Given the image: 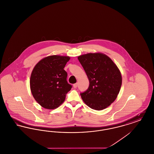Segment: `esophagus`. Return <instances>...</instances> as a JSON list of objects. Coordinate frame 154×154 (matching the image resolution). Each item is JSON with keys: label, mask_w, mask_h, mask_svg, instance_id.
<instances>
[{"label": "esophagus", "mask_w": 154, "mask_h": 154, "mask_svg": "<svg viewBox=\"0 0 154 154\" xmlns=\"http://www.w3.org/2000/svg\"><path fill=\"white\" fill-rule=\"evenodd\" d=\"M77 83H75V84H73V87L74 88H77Z\"/></svg>", "instance_id": "34e87169"}]
</instances>
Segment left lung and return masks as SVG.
<instances>
[{
  "mask_svg": "<svg viewBox=\"0 0 154 154\" xmlns=\"http://www.w3.org/2000/svg\"><path fill=\"white\" fill-rule=\"evenodd\" d=\"M78 59L87 75L89 85L80 93L82 100L90 108L102 110L117 98L122 84V77L117 66L102 53H89Z\"/></svg>",
  "mask_w": 154,
  "mask_h": 154,
  "instance_id": "left-lung-1",
  "label": "left lung"
}]
</instances>
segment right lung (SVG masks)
<instances>
[{"mask_svg": "<svg viewBox=\"0 0 154 154\" xmlns=\"http://www.w3.org/2000/svg\"><path fill=\"white\" fill-rule=\"evenodd\" d=\"M69 60V57L52 55L35 66L30 79V89L37 102L45 109L58 107L72 88L67 83V73L64 70Z\"/></svg>", "mask_w": 154, "mask_h": 154, "instance_id": "1", "label": "right lung"}]
</instances>
